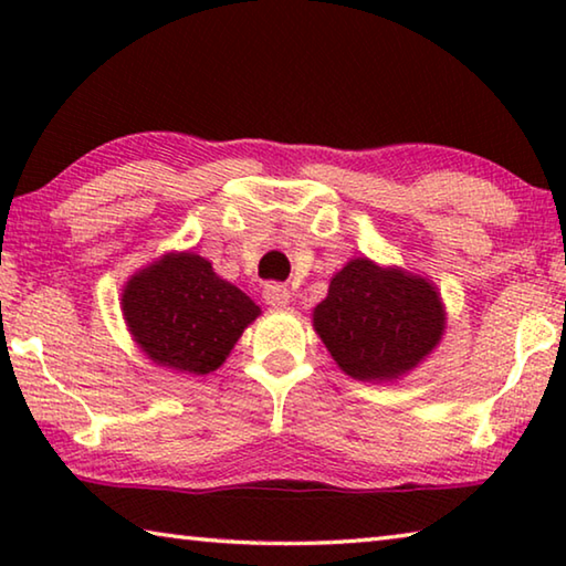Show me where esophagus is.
Segmentation results:
<instances>
[{
    "label": "esophagus",
    "mask_w": 566,
    "mask_h": 566,
    "mask_svg": "<svg viewBox=\"0 0 566 566\" xmlns=\"http://www.w3.org/2000/svg\"><path fill=\"white\" fill-rule=\"evenodd\" d=\"M262 296L270 306H286V304H290V290H286V284H280V282L264 284Z\"/></svg>",
    "instance_id": "esophagus-1"
}]
</instances>
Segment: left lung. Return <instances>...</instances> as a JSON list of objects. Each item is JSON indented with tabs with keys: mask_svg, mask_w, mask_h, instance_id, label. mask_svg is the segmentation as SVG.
<instances>
[{
	"mask_svg": "<svg viewBox=\"0 0 566 566\" xmlns=\"http://www.w3.org/2000/svg\"><path fill=\"white\" fill-rule=\"evenodd\" d=\"M314 329L354 379H397L437 347L444 310L421 276L352 260L332 276Z\"/></svg>",
	"mask_w": 566,
	"mask_h": 566,
	"instance_id": "1",
	"label": "left lung"
}]
</instances>
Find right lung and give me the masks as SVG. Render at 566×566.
I'll return each instance as SVG.
<instances>
[{"label": "right lung", "instance_id": "add662e5", "mask_svg": "<svg viewBox=\"0 0 566 566\" xmlns=\"http://www.w3.org/2000/svg\"><path fill=\"white\" fill-rule=\"evenodd\" d=\"M134 339L161 367L209 375L260 314L234 284L219 280L199 254H167L134 274L122 294Z\"/></svg>", "mask_w": 566, "mask_h": 566}]
</instances>
